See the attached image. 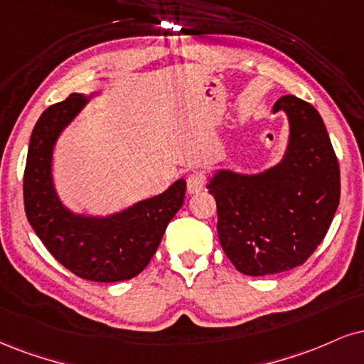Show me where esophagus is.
Segmentation results:
<instances>
[{
  "label": "esophagus",
  "instance_id": "34e87169",
  "mask_svg": "<svg viewBox=\"0 0 364 364\" xmlns=\"http://www.w3.org/2000/svg\"><path fill=\"white\" fill-rule=\"evenodd\" d=\"M205 185H207V179H205V176L201 173H191L186 179V190L190 195L200 193V191L205 188Z\"/></svg>",
  "mask_w": 364,
  "mask_h": 364
}]
</instances>
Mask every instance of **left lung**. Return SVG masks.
Returning <instances> with one entry per match:
<instances>
[{
    "label": "left lung",
    "mask_w": 364,
    "mask_h": 364,
    "mask_svg": "<svg viewBox=\"0 0 364 364\" xmlns=\"http://www.w3.org/2000/svg\"><path fill=\"white\" fill-rule=\"evenodd\" d=\"M273 112L290 120L282 163L252 176L218 171L207 186L217 201L220 246L247 277L304 264L326 237L341 198L339 163L318 112L291 95Z\"/></svg>",
    "instance_id": "1"
}]
</instances>
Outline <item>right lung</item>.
<instances>
[{
  "label": "right lung",
  "mask_w": 364,
  "mask_h": 364,
  "mask_svg": "<svg viewBox=\"0 0 364 364\" xmlns=\"http://www.w3.org/2000/svg\"><path fill=\"white\" fill-rule=\"evenodd\" d=\"M86 103L85 96L73 93L47 108L35 124L23 174L25 213L47 251L76 277L125 282L137 277L156 254L166 227L185 201L186 183L178 179L164 193L105 218L69 212L52 183V149Z\"/></svg>",
  "instance_id": "obj_1"
}]
</instances>
